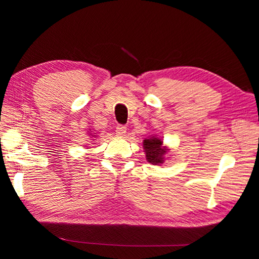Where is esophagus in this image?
Listing matches in <instances>:
<instances>
[{
    "label": "esophagus",
    "mask_w": 259,
    "mask_h": 259,
    "mask_svg": "<svg viewBox=\"0 0 259 259\" xmlns=\"http://www.w3.org/2000/svg\"><path fill=\"white\" fill-rule=\"evenodd\" d=\"M115 133H117L118 136L122 137L126 133V126L123 124H118L117 128H115Z\"/></svg>",
    "instance_id": "34e87169"
}]
</instances>
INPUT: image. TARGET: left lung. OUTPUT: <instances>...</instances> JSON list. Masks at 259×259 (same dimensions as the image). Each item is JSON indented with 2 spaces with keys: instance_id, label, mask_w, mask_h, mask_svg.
Masks as SVG:
<instances>
[{
  "instance_id": "left-lung-1",
  "label": "left lung",
  "mask_w": 259,
  "mask_h": 259,
  "mask_svg": "<svg viewBox=\"0 0 259 259\" xmlns=\"http://www.w3.org/2000/svg\"><path fill=\"white\" fill-rule=\"evenodd\" d=\"M144 149L146 152L147 160L152 164H160L164 161V155H166L168 149L162 146V140L156 138L155 136L149 139H145Z\"/></svg>"
}]
</instances>
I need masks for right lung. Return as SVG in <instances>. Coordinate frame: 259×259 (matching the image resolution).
Returning a JSON list of instances; mask_svg holds the SVG:
<instances>
[{"label": "right lung", "mask_w": 259, "mask_h": 259, "mask_svg": "<svg viewBox=\"0 0 259 259\" xmlns=\"http://www.w3.org/2000/svg\"><path fill=\"white\" fill-rule=\"evenodd\" d=\"M93 137H95V136H93Z\"/></svg>", "instance_id": "1"}]
</instances>
